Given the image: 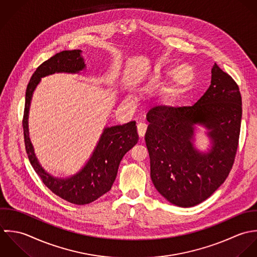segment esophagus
Instances as JSON below:
<instances>
[{
    "mask_svg": "<svg viewBox=\"0 0 257 257\" xmlns=\"http://www.w3.org/2000/svg\"><path fill=\"white\" fill-rule=\"evenodd\" d=\"M147 130V125L145 123H138L137 124V133L139 137H144Z\"/></svg>",
    "mask_w": 257,
    "mask_h": 257,
    "instance_id": "1",
    "label": "esophagus"
}]
</instances>
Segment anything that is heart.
I'll list each match as a JSON object with an SVG mask.
<instances>
[{
  "mask_svg": "<svg viewBox=\"0 0 257 257\" xmlns=\"http://www.w3.org/2000/svg\"><path fill=\"white\" fill-rule=\"evenodd\" d=\"M194 68L189 64H182L175 68L171 74L170 83L162 90L163 99L169 100L175 94L190 85L194 80Z\"/></svg>",
  "mask_w": 257,
  "mask_h": 257,
  "instance_id": "b5f03b06",
  "label": "heart"
}]
</instances>
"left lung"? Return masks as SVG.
Here are the masks:
<instances>
[{"instance_id": "obj_1", "label": "left lung", "mask_w": 257, "mask_h": 257, "mask_svg": "<svg viewBox=\"0 0 257 257\" xmlns=\"http://www.w3.org/2000/svg\"><path fill=\"white\" fill-rule=\"evenodd\" d=\"M241 114L238 85L216 63L208 89L196 104L156 106L147 113L151 179L168 202L182 207L199 205L223 184L236 154ZM197 124L208 130V153L193 146Z\"/></svg>"}]
</instances>
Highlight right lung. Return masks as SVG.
I'll list each match as a JSON object with an SVG mask.
<instances>
[{
    "label": "right lung",
    "instance_id": "add662e5",
    "mask_svg": "<svg viewBox=\"0 0 257 257\" xmlns=\"http://www.w3.org/2000/svg\"><path fill=\"white\" fill-rule=\"evenodd\" d=\"M85 66L80 50L58 52L43 62L28 84L23 118L26 151L34 170L53 194L71 204L80 205L90 204L110 191L123 156L139 139L135 121L104 128L88 162L77 174L66 179L52 177L40 165L29 137L28 119L33 93L43 77L55 72L78 73Z\"/></svg>",
    "mask_w": 257,
    "mask_h": 257
}]
</instances>
